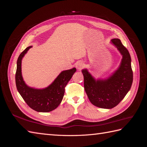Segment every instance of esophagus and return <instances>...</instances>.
Instances as JSON below:
<instances>
[{
    "label": "esophagus",
    "instance_id": "obj_1",
    "mask_svg": "<svg viewBox=\"0 0 147 147\" xmlns=\"http://www.w3.org/2000/svg\"><path fill=\"white\" fill-rule=\"evenodd\" d=\"M76 67L78 70H81L84 67V64L81 61H79L76 63Z\"/></svg>",
    "mask_w": 147,
    "mask_h": 147
}]
</instances>
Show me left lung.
<instances>
[{"instance_id":"8db88e82","label":"left lung","mask_w":147,"mask_h":147,"mask_svg":"<svg viewBox=\"0 0 147 147\" xmlns=\"http://www.w3.org/2000/svg\"><path fill=\"white\" fill-rule=\"evenodd\" d=\"M123 58L117 70L105 79L96 80L87 69L82 70L84 90L91 103L102 109L117 106L130 90L133 81L131 58L129 53L118 38L111 40Z\"/></svg>"}]
</instances>
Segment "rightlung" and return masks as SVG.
Wrapping results in <instances>:
<instances>
[{
  "mask_svg": "<svg viewBox=\"0 0 147 147\" xmlns=\"http://www.w3.org/2000/svg\"><path fill=\"white\" fill-rule=\"evenodd\" d=\"M32 46L28 47L22 52L17 60L15 74L18 91L26 103L38 112H49L56 109L63 99L65 87L76 72V68L61 72L50 85L43 89L30 88L23 80L21 74V61Z\"/></svg>",
  "mask_w": 147,
  "mask_h": 147,
  "instance_id": "right-lung-1",
  "label": "right lung"
}]
</instances>
